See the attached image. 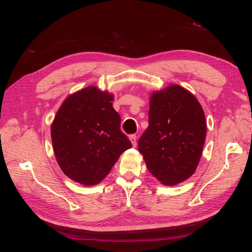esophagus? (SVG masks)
Returning <instances> with one entry per match:
<instances>
[{
  "instance_id": "obj_1",
  "label": "esophagus",
  "mask_w": 252,
  "mask_h": 252,
  "mask_svg": "<svg viewBox=\"0 0 252 252\" xmlns=\"http://www.w3.org/2000/svg\"><path fill=\"white\" fill-rule=\"evenodd\" d=\"M130 140H131L133 147H136V135H134V134L130 135Z\"/></svg>"
}]
</instances>
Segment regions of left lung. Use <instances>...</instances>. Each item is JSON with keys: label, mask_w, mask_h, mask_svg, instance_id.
Segmentation results:
<instances>
[{"label": "left lung", "mask_w": 252, "mask_h": 252, "mask_svg": "<svg viewBox=\"0 0 252 252\" xmlns=\"http://www.w3.org/2000/svg\"><path fill=\"white\" fill-rule=\"evenodd\" d=\"M205 136V116L196 96L171 85L152 94L149 126L138 140V150L159 182L176 185L196 171Z\"/></svg>", "instance_id": "1"}]
</instances>
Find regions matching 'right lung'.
Segmentation results:
<instances>
[{
	"label": "right lung",
	"mask_w": 252,
	"mask_h": 252,
	"mask_svg": "<svg viewBox=\"0 0 252 252\" xmlns=\"http://www.w3.org/2000/svg\"><path fill=\"white\" fill-rule=\"evenodd\" d=\"M113 94L89 86L69 95L51 126L53 150L63 172L83 185L104 179L120 154L132 148L120 130Z\"/></svg>",
	"instance_id": "right-lung-1"
}]
</instances>
